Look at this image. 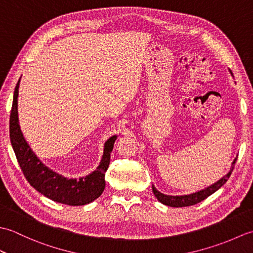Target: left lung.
Here are the masks:
<instances>
[{
    "instance_id": "8db88e82",
    "label": "left lung",
    "mask_w": 253,
    "mask_h": 253,
    "mask_svg": "<svg viewBox=\"0 0 253 253\" xmlns=\"http://www.w3.org/2000/svg\"><path fill=\"white\" fill-rule=\"evenodd\" d=\"M230 74H232V72H230ZM232 76H233V74H232ZM236 161H237V158L233 161L232 169H230V170L223 177V178L217 180L216 182H214L213 185L204 188V189H202V190H199V191L193 192V193H189V195L168 196V195H164V193H162V192H160L157 188L152 185V190H153L154 196L157 197V199L161 203H163V204H165V206H169L171 208L190 207V206H193V204H197L199 202H201L202 200H204V199H207L209 196H211L212 193H214L216 190H218L219 188H221L225 184V182L227 181V179L229 178V176H230V174H232V171L234 169Z\"/></svg>"
}]
</instances>
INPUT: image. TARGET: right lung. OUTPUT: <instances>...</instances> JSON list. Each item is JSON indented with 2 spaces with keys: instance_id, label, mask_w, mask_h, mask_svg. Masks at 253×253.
Here are the masks:
<instances>
[{
  "instance_id": "obj_1",
  "label": "right lung",
  "mask_w": 253,
  "mask_h": 253,
  "mask_svg": "<svg viewBox=\"0 0 253 253\" xmlns=\"http://www.w3.org/2000/svg\"><path fill=\"white\" fill-rule=\"evenodd\" d=\"M19 83L20 79L14 91L13 106L9 118V137L26 179L37 191L58 203L68 206H84L94 201L102 195L105 188V171L109 169L111 152L117 136H112L105 141L100 164L92 173L79 178H67L60 175L41 162L21 132L18 118Z\"/></svg>"
}]
</instances>
